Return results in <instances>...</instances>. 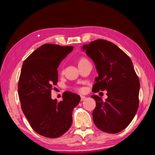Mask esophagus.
<instances>
[{
    "instance_id": "34e87169",
    "label": "esophagus",
    "mask_w": 155,
    "mask_h": 155,
    "mask_svg": "<svg viewBox=\"0 0 155 155\" xmlns=\"http://www.w3.org/2000/svg\"><path fill=\"white\" fill-rule=\"evenodd\" d=\"M86 98H87V97H86V96H81V101H85Z\"/></svg>"
}]
</instances>
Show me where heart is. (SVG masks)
<instances>
[{
	"mask_svg": "<svg viewBox=\"0 0 155 155\" xmlns=\"http://www.w3.org/2000/svg\"><path fill=\"white\" fill-rule=\"evenodd\" d=\"M85 60H86V59H81V60H80V61H79V63H80V62H81V61H85Z\"/></svg>",
	"mask_w": 155,
	"mask_h": 155,
	"instance_id": "b5f03b06",
	"label": "heart"
}]
</instances>
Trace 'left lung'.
Returning a JSON list of instances; mask_svg holds the SVG:
<instances>
[{
  "instance_id": "8db88e82",
  "label": "left lung",
  "mask_w": 155,
  "mask_h": 155,
  "mask_svg": "<svg viewBox=\"0 0 155 155\" xmlns=\"http://www.w3.org/2000/svg\"><path fill=\"white\" fill-rule=\"evenodd\" d=\"M94 61L98 77L94 92L107 91V98L92 95L96 105L93 120L100 130L117 133L128 127L137 113L140 83L133 62L125 52L109 41L98 40L81 47Z\"/></svg>"
}]
</instances>
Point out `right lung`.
Instances as JSON below:
<instances>
[{"instance_id": "right-lung-1", "label": "right lung", "mask_w": 155, "mask_h": 155, "mask_svg": "<svg viewBox=\"0 0 155 155\" xmlns=\"http://www.w3.org/2000/svg\"><path fill=\"white\" fill-rule=\"evenodd\" d=\"M73 46L44 44L25 59L18 82L23 114L33 129L42 136L57 138L70 128L72 111L80 96L65 91L62 101L52 99L51 90L58 81L57 68Z\"/></svg>"}]
</instances>
